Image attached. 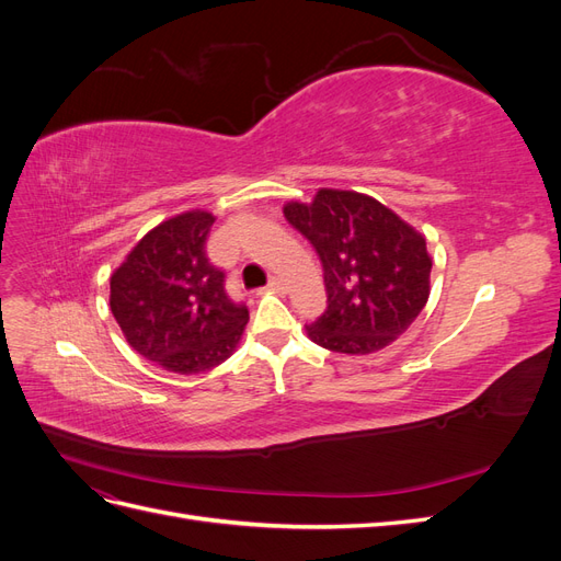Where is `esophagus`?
<instances>
[{
	"label": "esophagus",
	"mask_w": 561,
	"mask_h": 561,
	"mask_svg": "<svg viewBox=\"0 0 561 561\" xmlns=\"http://www.w3.org/2000/svg\"><path fill=\"white\" fill-rule=\"evenodd\" d=\"M266 290H268V293H276V295H280V293H285V283H283L280 278H271V280H268V285H266Z\"/></svg>",
	"instance_id": "1"
}]
</instances>
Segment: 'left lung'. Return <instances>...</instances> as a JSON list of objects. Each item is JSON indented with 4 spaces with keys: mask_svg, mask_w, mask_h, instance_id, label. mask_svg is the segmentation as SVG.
<instances>
[{
    "mask_svg": "<svg viewBox=\"0 0 561 561\" xmlns=\"http://www.w3.org/2000/svg\"><path fill=\"white\" fill-rule=\"evenodd\" d=\"M285 219L316 248L325 271L328 311L307 325L313 344L348 355L390 346L431 295L426 239L377 198L318 190L285 203Z\"/></svg>",
    "mask_w": 561,
    "mask_h": 561,
    "instance_id": "left-lung-1",
    "label": "left lung"
}]
</instances>
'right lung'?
Segmentation results:
<instances>
[{
	"mask_svg": "<svg viewBox=\"0 0 561 561\" xmlns=\"http://www.w3.org/2000/svg\"><path fill=\"white\" fill-rule=\"evenodd\" d=\"M215 215L186 210L147 231L110 278V309L142 358L175 375H203L239 346L250 320L225 290L206 241Z\"/></svg>",
	"mask_w": 561,
	"mask_h": 561,
	"instance_id": "right-lung-1",
	"label": "right lung"
}]
</instances>
